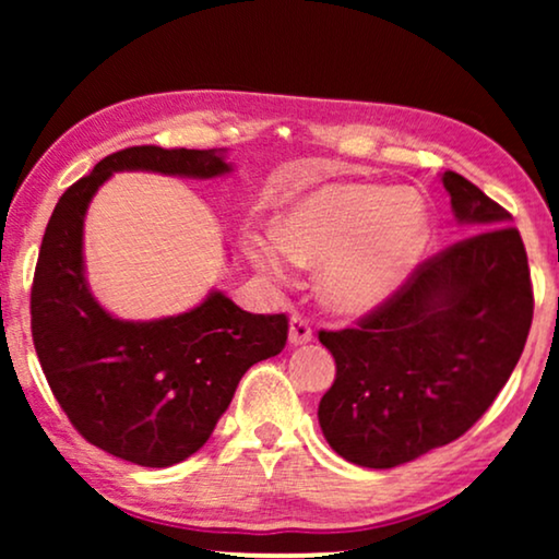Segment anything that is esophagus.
Returning <instances> with one entry per match:
<instances>
[{
  "label": "esophagus",
  "instance_id": "obj_1",
  "mask_svg": "<svg viewBox=\"0 0 559 559\" xmlns=\"http://www.w3.org/2000/svg\"><path fill=\"white\" fill-rule=\"evenodd\" d=\"M310 341H312L310 323L300 316V312H295V316L289 318V343H293V346H305V343Z\"/></svg>",
  "mask_w": 559,
  "mask_h": 559
}]
</instances>
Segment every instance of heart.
Listing matches in <instances>:
<instances>
[{"mask_svg": "<svg viewBox=\"0 0 559 559\" xmlns=\"http://www.w3.org/2000/svg\"><path fill=\"white\" fill-rule=\"evenodd\" d=\"M430 216L412 190L377 182H323L295 198L272 231H243L241 249L272 282L295 264L320 266L318 297L335 316L358 318L396 295L423 257Z\"/></svg>", "mask_w": 559, "mask_h": 559, "instance_id": "b5f03b06", "label": "heart"}]
</instances>
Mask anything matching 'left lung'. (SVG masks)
I'll use <instances>...</instances> for the list:
<instances>
[{"mask_svg":"<svg viewBox=\"0 0 559 559\" xmlns=\"http://www.w3.org/2000/svg\"><path fill=\"white\" fill-rule=\"evenodd\" d=\"M440 180L465 239L358 328L320 331L335 358L320 430L364 468H396L461 438L491 407L530 335V264L514 218L463 175Z\"/></svg>","mask_w":559,"mask_h":559,"instance_id":"obj_1","label":"left lung"}]
</instances>
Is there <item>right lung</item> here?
Instances as JSON below:
<instances>
[{"label": "right lung", "instance_id": "add662e5", "mask_svg": "<svg viewBox=\"0 0 559 559\" xmlns=\"http://www.w3.org/2000/svg\"><path fill=\"white\" fill-rule=\"evenodd\" d=\"M231 170L228 150L114 152L66 190L45 228L33 282L37 358L75 430L121 461L167 468L198 453L243 373L285 348L287 318L241 310L221 289L178 316H111L86 277L88 205L114 173L211 180Z\"/></svg>", "mask_w": 559, "mask_h": 559}]
</instances>
